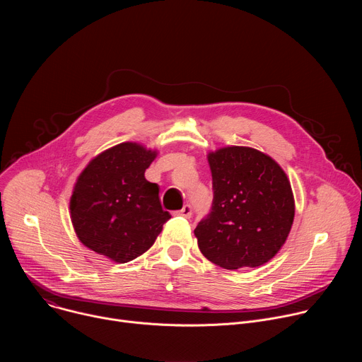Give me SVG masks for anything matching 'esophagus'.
I'll list each match as a JSON object with an SVG mask.
<instances>
[{"label": "esophagus", "mask_w": 362, "mask_h": 362, "mask_svg": "<svg viewBox=\"0 0 362 362\" xmlns=\"http://www.w3.org/2000/svg\"><path fill=\"white\" fill-rule=\"evenodd\" d=\"M176 215L182 216V218H186V219H190V216H192V206L190 204H185L180 211L176 212Z\"/></svg>", "instance_id": "34e87169"}]
</instances>
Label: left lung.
<instances>
[{
	"label": "left lung",
	"instance_id": "1",
	"mask_svg": "<svg viewBox=\"0 0 362 362\" xmlns=\"http://www.w3.org/2000/svg\"><path fill=\"white\" fill-rule=\"evenodd\" d=\"M208 160L214 202L194 229L200 252L225 269L264 265L285 243L295 216L285 172L250 147H223Z\"/></svg>",
	"mask_w": 362,
	"mask_h": 362
}]
</instances>
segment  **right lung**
<instances>
[{"instance_id":"add662e5","label":"right lung","mask_w":362,"mask_h":362,"mask_svg":"<svg viewBox=\"0 0 362 362\" xmlns=\"http://www.w3.org/2000/svg\"><path fill=\"white\" fill-rule=\"evenodd\" d=\"M156 151L122 143L103 151L80 175L71 200V222L88 249L126 264L156 240L170 214L159 186L144 179Z\"/></svg>"}]
</instances>
